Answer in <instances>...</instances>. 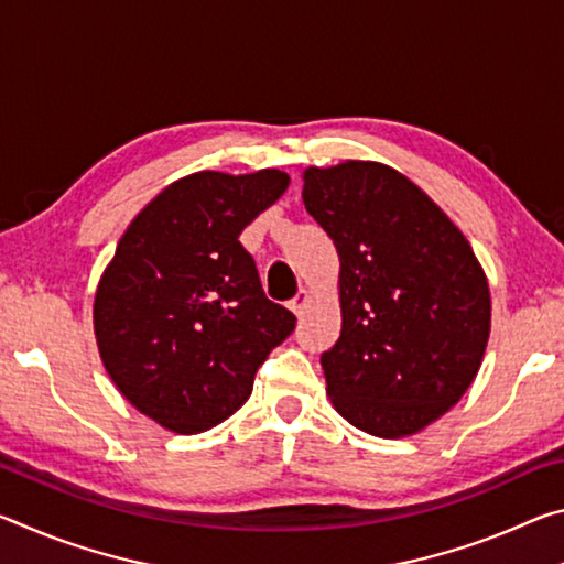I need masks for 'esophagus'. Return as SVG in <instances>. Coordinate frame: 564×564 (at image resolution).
<instances>
[{"mask_svg": "<svg viewBox=\"0 0 564 564\" xmlns=\"http://www.w3.org/2000/svg\"><path fill=\"white\" fill-rule=\"evenodd\" d=\"M308 303H311V291L301 289L299 295H295V299L291 301V311L295 313V316H303V311L308 308Z\"/></svg>", "mask_w": 564, "mask_h": 564, "instance_id": "34e87169", "label": "esophagus"}]
</instances>
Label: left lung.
I'll return each instance as SVG.
<instances>
[{
  "label": "left lung",
  "mask_w": 564,
  "mask_h": 564,
  "mask_svg": "<svg viewBox=\"0 0 564 564\" xmlns=\"http://www.w3.org/2000/svg\"><path fill=\"white\" fill-rule=\"evenodd\" d=\"M303 204L340 259L343 328L321 356L330 403L362 433L415 435L480 370L492 311L482 265L443 208L378 161L308 166Z\"/></svg>",
  "instance_id": "1"
}]
</instances>
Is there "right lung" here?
<instances>
[{
	"instance_id": "add662e5",
	"label": "right lung",
	"mask_w": 564,
	"mask_h": 564,
	"mask_svg": "<svg viewBox=\"0 0 564 564\" xmlns=\"http://www.w3.org/2000/svg\"><path fill=\"white\" fill-rule=\"evenodd\" d=\"M289 184L279 169L178 178L141 208L101 273L94 336L104 368L171 433H204L231 417L295 328L293 313L265 299L238 241Z\"/></svg>"
}]
</instances>
